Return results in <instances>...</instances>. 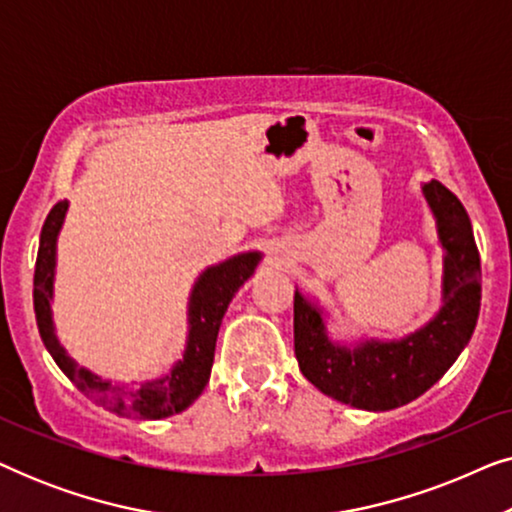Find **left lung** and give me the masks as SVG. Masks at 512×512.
I'll return each mask as SVG.
<instances>
[{"mask_svg":"<svg viewBox=\"0 0 512 512\" xmlns=\"http://www.w3.org/2000/svg\"><path fill=\"white\" fill-rule=\"evenodd\" d=\"M443 244V305L436 317L401 340L338 345L328 338L324 310L296 289L293 345L307 380L321 394L359 410H394L431 389L471 340L480 314V254L464 205L431 179L422 186Z\"/></svg>","mask_w":512,"mask_h":512,"instance_id":"obj_1","label":"left lung"}]
</instances>
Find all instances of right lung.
Listing matches in <instances>:
<instances>
[{
  "label": "right lung",
  "instance_id": "1",
  "mask_svg": "<svg viewBox=\"0 0 512 512\" xmlns=\"http://www.w3.org/2000/svg\"><path fill=\"white\" fill-rule=\"evenodd\" d=\"M67 200H62L48 212L44 228H41L37 268H34V314H37L39 335L44 340L48 354L58 363V368L97 405L123 417L163 419L186 410L207 387L212 373L216 335H219L221 319L226 314L230 300L240 286L254 275L261 263V251L237 254L219 265H212L193 284L188 298V338L184 359L177 361L172 370L158 380L144 382L139 389L114 387L109 380L81 368L67 349L60 345L55 335L51 300L55 279V247L67 214Z\"/></svg>",
  "mask_w": 512,
  "mask_h": 512
}]
</instances>
